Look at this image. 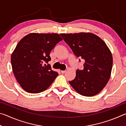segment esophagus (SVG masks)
<instances>
[{"label":"esophagus","mask_w":126,"mask_h":126,"mask_svg":"<svg viewBox=\"0 0 126 126\" xmlns=\"http://www.w3.org/2000/svg\"><path fill=\"white\" fill-rule=\"evenodd\" d=\"M61 73H64L65 72H66V71H65V70H64V71H61Z\"/></svg>","instance_id":"1"}]
</instances>
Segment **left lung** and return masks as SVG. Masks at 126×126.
I'll list each match as a JSON object with an SVG mask.
<instances>
[{
	"label": "left lung",
	"instance_id": "left-lung-1",
	"mask_svg": "<svg viewBox=\"0 0 126 126\" xmlns=\"http://www.w3.org/2000/svg\"><path fill=\"white\" fill-rule=\"evenodd\" d=\"M78 58L83 59V69H77L76 78L69 81L83 96H93L103 89L109 80L113 64L112 55L103 40L91 33L61 34ZM80 62V59H79Z\"/></svg>",
	"mask_w": 126,
	"mask_h": 126
}]
</instances>
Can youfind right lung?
Masks as SVG:
<instances>
[{
	"label": "right lung",
	"mask_w": 126,
	"mask_h": 126,
	"mask_svg": "<svg viewBox=\"0 0 126 126\" xmlns=\"http://www.w3.org/2000/svg\"><path fill=\"white\" fill-rule=\"evenodd\" d=\"M62 40L57 33H31L18 43L12 54L11 64L16 79L24 91L42 92L58 76L48 63L51 50Z\"/></svg>",
	"instance_id": "obj_1"
}]
</instances>
